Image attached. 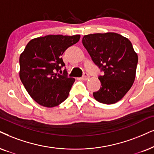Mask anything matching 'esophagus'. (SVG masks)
Here are the masks:
<instances>
[{
	"instance_id": "esophagus-1",
	"label": "esophagus",
	"mask_w": 154,
	"mask_h": 154,
	"mask_svg": "<svg viewBox=\"0 0 154 154\" xmlns=\"http://www.w3.org/2000/svg\"><path fill=\"white\" fill-rule=\"evenodd\" d=\"M89 78V75L87 73L85 72L82 76V80H87Z\"/></svg>"
}]
</instances>
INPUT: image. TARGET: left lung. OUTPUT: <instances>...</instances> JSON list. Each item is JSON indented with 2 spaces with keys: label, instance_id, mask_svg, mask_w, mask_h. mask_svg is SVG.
<instances>
[{
  "label": "left lung",
  "instance_id": "1",
  "mask_svg": "<svg viewBox=\"0 0 154 154\" xmlns=\"http://www.w3.org/2000/svg\"><path fill=\"white\" fill-rule=\"evenodd\" d=\"M82 44L93 62L104 72L98 77L100 90L93 93L99 102L112 104L131 89L135 80L138 55L128 38L115 32L85 35Z\"/></svg>",
  "mask_w": 154,
  "mask_h": 154
}]
</instances>
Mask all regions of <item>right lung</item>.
<instances>
[{
  "label": "right lung",
  "mask_w": 154,
  "mask_h": 154,
  "mask_svg": "<svg viewBox=\"0 0 154 154\" xmlns=\"http://www.w3.org/2000/svg\"><path fill=\"white\" fill-rule=\"evenodd\" d=\"M80 35H49L31 40L20 54V79L35 102L54 107L68 97L75 79L58 73L64 63V52L79 40Z\"/></svg>",
  "instance_id": "obj_1"
}]
</instances>
